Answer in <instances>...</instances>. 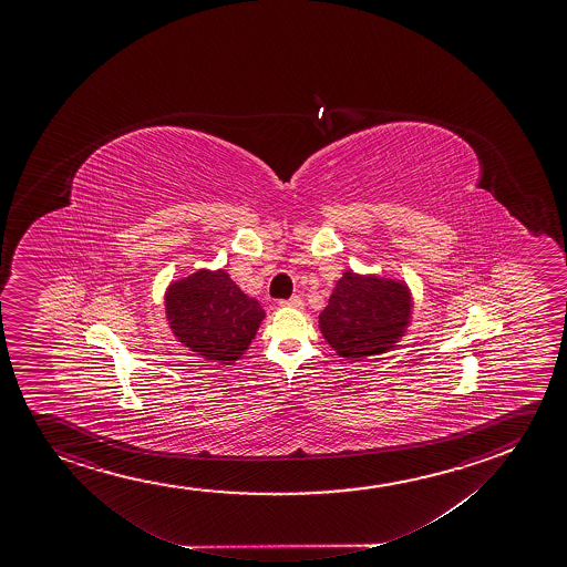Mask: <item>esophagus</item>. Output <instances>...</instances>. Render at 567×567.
I'll use <instances>...</instances> for the list:
<instances>
[{"label":"esophagus","mask_w":567,"mask_h":567,"mask_svg":"<svg viewBox=\"0 0 567 567\" xmlns=\"http://www.w3.org/2000/svg\"><path fill=\"white\" fill-rule=\"evenodd\" d=\"M280 307L284 309H302V301L299 297H289V299H281Z\"/></svg>","instance_id":"esophagus-1"}]
</instances>
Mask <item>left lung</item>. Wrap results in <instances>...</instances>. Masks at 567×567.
<instances>
[{"label":"left lung","mask_w":567,"mask_h":567,"mask_svg":"<svg viewBox=\"0 0 567 567\" xmlns=\"http://www.w3.org/2000/svg\"><path fill=\"white\" fill-rule=\"evenodd\" d=\"M411 293L403 281L343 272L318 318L330 348L349 361H363L395 348L411 322Z\"/></svg>","instance_id":"8db88e82"}]
</instances>
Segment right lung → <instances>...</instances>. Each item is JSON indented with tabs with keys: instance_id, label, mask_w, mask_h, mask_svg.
Wrapping results in <instances>:
<instances>
[{
	"instance_id": "right-lung-1",
	"label": "right lung",
	"mask_w": 567,
	"mask_h": 567,
	"mask_svg": "<svg viewBox=\"0 0 567 567\" xmlns=\"http://www.w3.org/2000/svg\"><path fill=\"white\" fill-rule=\"evenodd\" d=\"M166 317L175 338L193 353L234 364L257 336L265 309L226 270H197L167 287Z\"/></svg>"
}]
</instances>
